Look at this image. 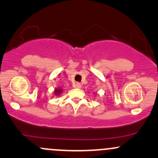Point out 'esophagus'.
<instances>
[{
    "label": "esophagus",
    "mask_w": 158,
    "mask_h": 158,
    "mask_svg": "<svg viewBox=\"0 0 158 158\" xmlns=\"http://www.w3.org/2000/svg\"><path fill=\"white\" fill-rule=\"evenodd\" d=\"M81 86V84H80V83H79V82H77L75 85H74V87H75V88H80Z\"/></svg>",
    "instance_id": "34e87169"
}]
</instances>
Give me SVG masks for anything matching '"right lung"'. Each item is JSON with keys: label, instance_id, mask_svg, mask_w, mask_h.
<instances>
[{"label": "right lung", "instance_id": "right-lung-1", "mask_svg": "<svg viewBox=\"0 0 158 158\" xmlns=\"http://www.w3.org/2000/svg\"><path fill=\"white\" fill-rule=\"evenodd\" d=\"M54 92H55V94L56 96H57V95L59 96V94H60L61 92H62V89H61V88H56L55 91H54Z\"/></svg>", "mask_w": 158, "mask_h": 158}]
</instances>
